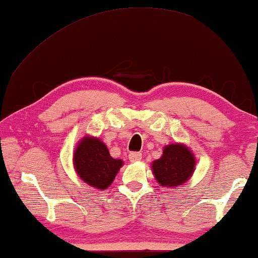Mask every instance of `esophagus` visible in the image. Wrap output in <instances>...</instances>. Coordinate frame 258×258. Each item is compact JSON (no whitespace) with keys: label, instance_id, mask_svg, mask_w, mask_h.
I'll return each mask as SVG.
<instances>
[{"label":"esophagus","instance_id":"esophagus-1","mask_svg":"<svg viewBox=\"0 0 258 258\" xmlns=\"http://www.w3.org/2000/svg\"><path fill=\"white\" fill-rule=\"evenodd\" d=\"M129 160L132 161V162H139V161H141L142 160V154L141 153H132L129 155Z\"/></svg>","mask_w":258,"mask_h":258}]
</instances>
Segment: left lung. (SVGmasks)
<instances>
[{
    "instance_id": "obj_1",
    "label": "left lung",
    "mask_w": 258,
    "mask_h": 258,
    "mask_svg": "<svg viewBox=\"0 0 258 258\" xmlns=\"http://www.w3.org/2000/svg\"><path fill=\"white\" fill-rule=\"evenodd\" d=\"M195 165V157L189 148L175 143L164 147L161 158L153 162L151 170L162 186L175 188L184 184L191 177Z\"/></svg>"
}]
</instances>
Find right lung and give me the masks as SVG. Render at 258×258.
Segmentation results:
<instances>
[{
    "instance_id": "1",
    "label": "right lung",
    "mask_w": 258,
    "mask_h": 258,
    "mask_svg": "<svg viewBox=\"0 0 258 258\" xmlns=\"http://www.w3.org/2000/svg\"><path fill=\"white\" fill-rule=\"evenodd\" d=\"M74 167L83 182L93 188L104 190L114 181L122 160L112 158L105 144L96 137L86 136L74 153Z\"/></svg>"
}]
</instances>
